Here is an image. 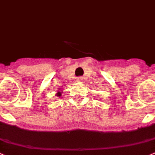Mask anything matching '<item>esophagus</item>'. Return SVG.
I'll return each instance as SVG.
<instances>
[{"label":"esophagus","instance_id":"obj_1","mask_svg":"<svg viewBox=\"0 0 155 155\" xmlns=\"http://www.w3.org/2000/svg\"><path fill=\"white\" fill-rule=\"evenodd\" d=\"M82 77H81V76H79V77H78L77 79H76V80H77L78 82H82Z\"/></svg>","mask_w":155,"mask_h":155}]
</instances>
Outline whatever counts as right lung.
Wrapping results in <instances>:
<instances>
[{
	"instance_id": "add662e5",
	"label": "right lung",
	"mask_w": 155,
	"mask_h": 155,
	"mask_svg": "<svg viewBox=\"0 0 155 155\" xmlns=\"http://www.w3.org/2000/svg\"><path fill=\"white\" fill-rule=\"evenodd\" d=\"M61 92H58V94H57V95H58V96H60V95H61Z\"/></svg>"
}]
</instances>
